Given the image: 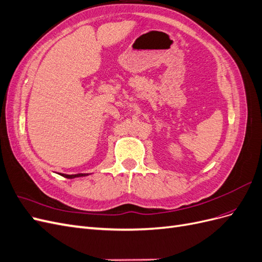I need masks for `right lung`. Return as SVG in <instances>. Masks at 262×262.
Returning a JSON list of instances; mask_svg holds the SVG:
<instances>
[{"label": "right lung", "mask_w": 262, "mask_h": 262, "mask_svg": "<svg viewBox=\"0 0 262 262\" xmlns=\"http://www.w3.org/2000/svg\"><path fill=\"white\" fill-rule=\"evenodd\" d=\"M87 175H89V173H76V175H66V173H62L61 176L69 178V179H72V178H75V177H84V176H87Z\"/></svg>", "instance_id": "add662e5"}]
</instances>
